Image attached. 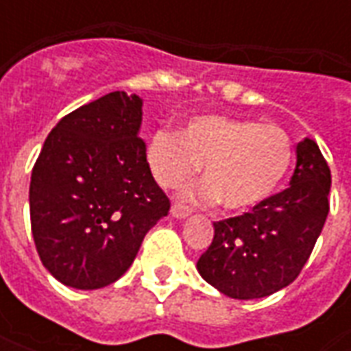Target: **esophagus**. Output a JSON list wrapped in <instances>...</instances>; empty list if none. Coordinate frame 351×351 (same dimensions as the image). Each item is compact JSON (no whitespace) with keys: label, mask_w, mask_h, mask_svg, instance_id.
Instances as JSON below:
<instances>
[{"label":"esophagus","mask_w":351,"mask_h":351,"mask_svg":"<svg viewBox=\"0 0 351 351\" xmlns=\"http://www.w3.org/2000/svg\"><path fill=\"white\" fill-rule=\"evenodd\" d=\"M190 208L184 205H178V203H175V205L171 206V214H173V218H186V216H190Z\"/></svg>","instance_id":"obj_1"}]
</instances>
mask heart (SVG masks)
Listing matches in <instances>:
<instances>
[{
    "label": "heart",
    "mask_w": 351,
    "mask_h": 351,
    "mask_svg": "<svg viewBox=\"0 0 351 351\" xmlns=\"http://www.w3.org/2000/svg\"><path fill=\"white\" fill-rule=\"evenodd\" d=\"M146 163L163 188H178L197 175L205 182L190 191L199 203L220 199L228 210H250L278 188L293 160L291 138L278 125L229 116H195L182 133L154 131Z\"/></svg>",
    "instance_id": "obj_1"
}]
</instances>
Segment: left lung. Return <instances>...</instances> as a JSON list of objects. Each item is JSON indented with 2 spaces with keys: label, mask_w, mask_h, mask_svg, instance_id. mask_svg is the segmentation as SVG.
<instances>
[{
  "label": "left lung",
  "mask_w": 351,
  "mask_h": 351,
  "mask_svg": "<svg viewBox=\"0 0 351 351\" xmlns=\"http://www.w3.org/2000/svg\"><path fill=\"white\" fill-rule=\"evenodd\" d=\"M331 171L312 138L297 145L289 186L250 213L214 221L199 258L203 278L233 299H261L289 286L314 250L329 214Z\"/></svg>",
  "instance_id": "left-lung-1"
}]
</instances>
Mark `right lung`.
<instances>
[{"instance_id":"add662e5","label":"right lung","mask_w":351,"mask_h":351,"mask_svg":"<svg viewBox=\"0 0 351 351\" xmlns=\"http://www.w3.org/2000/svg\"><path fill=\"white\" fill-rule=\"evenodd\" d=\"M143 99L110 92L50 131L29 182V216L43 265L62 284L99 289L128 271L171 203L138 137Z\"/></svg>"}]
</instances>
